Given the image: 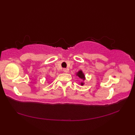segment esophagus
I'll use <instances>...</instances> for the list:
<instances>
[{
	"label": "esophagus",
	"mask_w": 135,
	"mask_h": 135,
	"mask_svg": "<svg viewBox=\"0 0 135 135\" xmlns=\"http://www.w3.org/2000/svg\"><path fill=\"white\" fill-rule=\"evenodd\" d=\"M63 71H64V72L65 73H68V70L67 69V68H64V69H63Z\"/></svg>",
	"instance_id": "34e87169"
}]
</instances>
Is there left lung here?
Returning <instances> with one entry per match:
<instances>
[{
    "label": "left lung",
    "mask_w": 135,
    "mask_h": 135,
    "mask_svg": "<svg viewBox=\"0 0 135 135\" xmlns=\"http://www.w3.org/2000/svg\"><path fill=\"white\" fill-rule=\"evenodd\" d=\"M76 76H77L78 77V78L82 80V82H80V84H81V86H83L84 84H85V80L86 79V78H85V75L84 73H83V71L82 70H80L79 71H78V72H77L76 73Z\"/></svg>",
    "instance_id": "obj_1"
}]
</instances>
